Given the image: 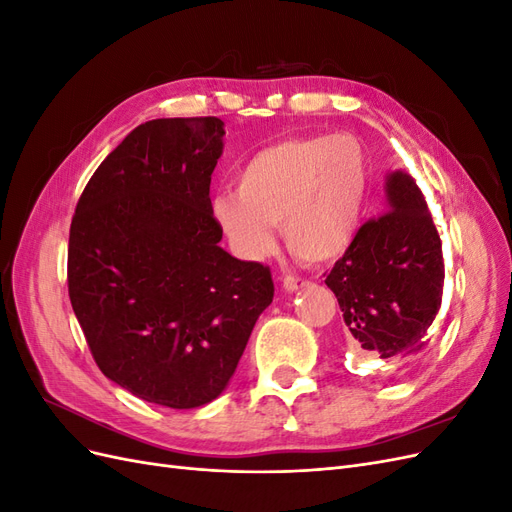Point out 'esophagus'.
Segmentation results:
<instances>
[{
  "label": "esophagus",
  "mask_w": 512,
  "mask_h": 512,
  "mask_svg": "<svg viewBox=\"0 0 512 512\" xmlns=\"http://www.w3.org/2000/svg\"><path fill=\"white\" fill-rule=\"evenodd\" d=\"M282 286H284V290H286V292H297V290H301V288L309 286V282H307V280H303V277L286 275L284 280H282Z\"/></svg>",
  "instance_id": "1"
}]
</instances>
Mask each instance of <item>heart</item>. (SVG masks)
Instances as JSON below:
<instances>
[{
    "label": "heart",
    "mask_w": 512,
    "mask_h": 512,
    "mask_svg": "<svg viewBox=\"0 0 512 512\" xmlns=\"http://www.w3.org/2000/svg\"><path fill=\"white\" fill-rule=\"evenodd\" d=\"M369 160L359 138L294 136L256 151L237 175V192L211 200L213 224L243 260H262L282 228L288 250L309 265L348 252L363 226Z\"/></svg>",
    "instance_id": "obj_1"
}]
</instances>
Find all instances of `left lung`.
<instances>
[{
  "instance_id": "8db88e82",
  "label": "left lung",
  "mask_w": 512,
  "mask_h": 512,
  "mask_svg": "<svg viewBox=\"0 0 512 512\" xmlns=\"http://www.w3.org/2000/svg\"><path fill=\"white\" fill-rule=\"evenodd\" d=\"M386 213L361 226L327 284L339 301L348 344L363 356L399 359L425 348L442 305V241L416 181L386 177Z\"/></svg>"
}]
</instances>
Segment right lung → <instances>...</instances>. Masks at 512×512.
I'll list each match as a JSON object with an SVG mask.
<instances>
[{
    "label": "right lung",
    "instance_id": "add662e5",
    "mask_svg": "<svg viewBox=\"0 0 512 512\" xmlns=\"http://www.w3.org/2000/svg\"><path fill=\"white\" fill-rule=\"evenodd\" d=\"M218 117L153 119L106 156L70 226L68 292L102 374L175 410L220 397L273 301L271 271L232 258L211 218Z\"/></svg>",
    "mask_w": 512,
    "mask_h": 512
}]
</instances>
